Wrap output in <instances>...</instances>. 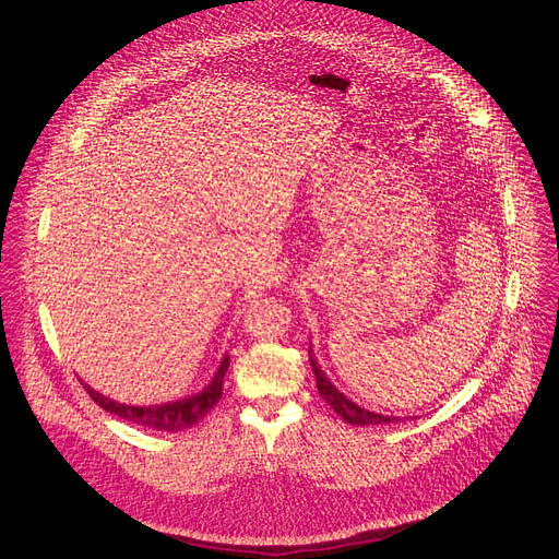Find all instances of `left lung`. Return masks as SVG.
Listing matches in <instances>:
<instances>
[{"label": "left lung", "mask_w": 559, "mask_h": 559, "mask_svg": "<svg viewBox=\"0 0 559 559\" xmlns=\"http://www.w3.org/2000/svg\"><path fill=\"white\" fill-rule=\"evenodd\" d=\"M308 356H310V367H312L314 378H317L319 396L324 399V401L333 407V413H337L346 424H354V426H378V424H394V421H401V417L369 413V409H365V407H360L358 403L346 399V396L331 383V380L326 378V373L321 371L319 362H317L314 356H312V348L308 350Z\"/></svg>", "instance_id": "1"}]
</instances>
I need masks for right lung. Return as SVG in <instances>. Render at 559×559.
Here are the masks:
<instances>
[{
    "label": "right lung",
    "mask_w": 559,
    "mask_h": 559,
    "mask_svg": "<svg viewBox=\"0 0 559 559\" xmlns=\"http://www.w3.org/2000/svg\"><path fill=\"white\" fill-rule=\"evenodd\" d=\"M228 360L230 358L224 356V360H222L219 369L215 371L213 380L199 394L181 399V401L160 403V405L115 403L108 396L95 392L91 385H83V388H85L87 394H91V399L110 415H117L120 419H127L131 424H140V426H146V428H156V430H165V432H179V430H186V428H192L194 424H199L219 403Z\"/></svg>",
    "instance_id": "obj_1"
}]
</instances>
